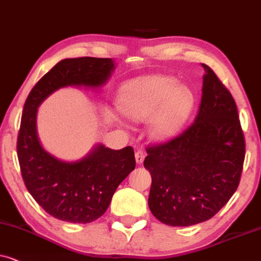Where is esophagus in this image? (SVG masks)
I'll list each match as a JSON object with an SVG mask.
<instances>
[{
  "label": "esophagus",
  "mask_w": 261,
  "mask_h": 261,
  "mask_svg": "<svg viewBox=\"0 0 261 261\" xmlns=\"http://www.w3.org/2000/svg\"><path fill=\"white\" fill-rule=\"evenodd\" d=\"M135 158H136V162L137 163H142L144 161V158H145V152L143 150H137L136 154H135Z\"/></svg>",
  "instance_id": "esophagus-1"
}]
</instances>
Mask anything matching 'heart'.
Instances as JSON below:
<instances>
[{
  "instance_id": "b5f03b06",
  "label": "heart",
  "mask_w": 261,
  "mask_h": 261,
  "mask_svg": "<svg viewBox=\"0 0 261 261\" xmlns=\"http://www.w3.org/2000/svg\"><path fill=\"white\" fill-rule=\"evenodd\" d=\"M194 96L186 86L169 76L151 75L135 79L121 87L119 106L133 120H145L160 110L154 121L156 136L166 138L178 133L190 116Z\"/></svg>"
}]
</instances>
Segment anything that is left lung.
<instances>
[{"mask_svg":"<svg viewBox=\"0 0 261 261\" xmlns=\"http://www.w3.org/2000/svg\"><path fill=\"white\" fill-rule=\"evenodd\" d=\"M201 67L196 120L172 140L148 145L144 159L151 214L173 227L214 217L235 193L244 169L246 142L235 100L213 69Z\"/></svg>","mask_w":261,"mask_h":261,"instance_id":"8db88e82","label":"left lung"}]
</instances>
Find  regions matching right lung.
<instances>
[{
  "mask_svg": "<svg viewBox=\"0 0 261 261\" xmlns=\"http://www.w3.org/2000/svg\"><path fill=\"white\" fill-rule=\"evenodd\" d=\"M114 64L111 58H68L36 83L27 96L17 134L20 171L34 199L48 215L71 223L98 220L119 184L136 167L131 147L112 150L99 145L81 161L62 162L43 149L37 136V107L65 86H101Z\"/></svg>",
  "mask_w": 261,
  "mask_h": 261,
  "instance_id": "1",
  "label": "right lung"
}]
</instances>
